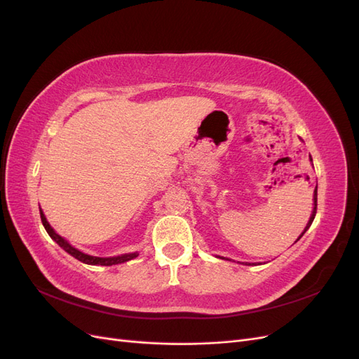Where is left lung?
<instances>
[{
  "label": "left lung",
  "instance_id": "8db88e82",
  "mask_svg": "<svg viewBox=\"0 0 359 359\" xmlns=\"http://www.w3.org/2000/svg\"><path fill=\"white\" fill-rule=\"evenodd\" d=\"M313 201H314V208H313V212H311V215H310V220H309V223H307V226H306V229H304V232L299 235V238L304 235V233H306L307 232V229H309V227L311 226V223H313V220H314V215H316V208H318V187L316 189H314V196H313ZM299 238H298V240L297 241H299ZM295 241V243H297ZM245 265H252V264H245Z\"/></svg>",
  "mask_w": 359,
  "mask_h": 359
}]
</instances>
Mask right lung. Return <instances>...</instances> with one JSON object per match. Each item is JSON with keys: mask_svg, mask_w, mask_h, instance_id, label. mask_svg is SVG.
Wrapping results in <instances>:
<instances>
[{"mask_svg": "<svg viewBox=\"0 0 359 359\" xmlns=\"http://www.w3.org/2000/svg\"><path fill=\"white\" fill-rule=\"evenodd\" d=\"M40 217H41V223L45 226L46 232L49 233V236L52 238L53 241H55L62 250H66L69 255H72L74 259L81 260V262L86 264V265H103V266H111V265H118V264H123L127 262V260H132L135 257H137V253H127V255H121V256H114V257H97V256H90V255H85L82 253L81 250L74 248L73 245H70L66 240H64L62 236H60L55 231L52 229L50 224L48 223L45 214L40 210Z\"/></svg>", "mask_w": 359, "mask_h": 359, "instance_id": "obj_1", "label": "right lung"}]
</instances>
